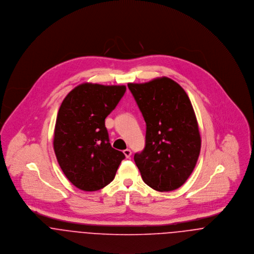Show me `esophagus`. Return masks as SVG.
<instances>
[{"mask_svg":"<svg viewBox=\"0 0 254 254\" xmlns=\"http://www.w3.org/2000/svg\"><path fill=\"white\" fill-rule=\"evenodd\" d=\"M124 154H125L126 158L129 159V158H130V156H131V151H130L129 149H126V150H124Z\"/></svg>","mask_w":254,"mask_h":254,"instance_id":"1","label":"esophagus"}]
</instances>
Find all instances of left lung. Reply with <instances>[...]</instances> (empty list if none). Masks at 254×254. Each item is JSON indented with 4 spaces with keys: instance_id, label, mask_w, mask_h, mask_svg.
Instances as JSON below:
<instances>
[{
    "instance_id": "8db88e82",
    "label": "left lung",
    "mask_w": 254,
    "mask_h": 254,
    "mask_svg": "<svg viewBox=\"0 0 254 254\" xmlns=\"http://www.w3.org/2000/svg\"><path fill=\"white\" fill-rule=\"evenodd\" d=\"M146 123V142L134 162L143 181L160 192L182 186L196 167L200 151L197 118L185 90L162 77L129 83Z\"/></svg>"
}]
</instances>
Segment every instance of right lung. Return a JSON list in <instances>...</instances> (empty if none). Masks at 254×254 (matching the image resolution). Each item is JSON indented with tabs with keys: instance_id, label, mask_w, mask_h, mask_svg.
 Segmentation results:
<instances>
[{
	"instance_id": "right-lung-1",
	"label": "right lung",
	"mask_w": 254,
	"mask_h": 254,
	"mask_svg": "<svg viewBox=\"0 0 254 254\" xmlns=\"http://www.w3.org/2000/svg\"><path fill=\"white\" fill-rule=\"evenodd\" d=\"M126 89V85L85 83L66 95L58 110L54 137L57 162L68 180L83 191L107 186L126 158L112 148L105 127Z\"/></svg>"
}]
</instances>
